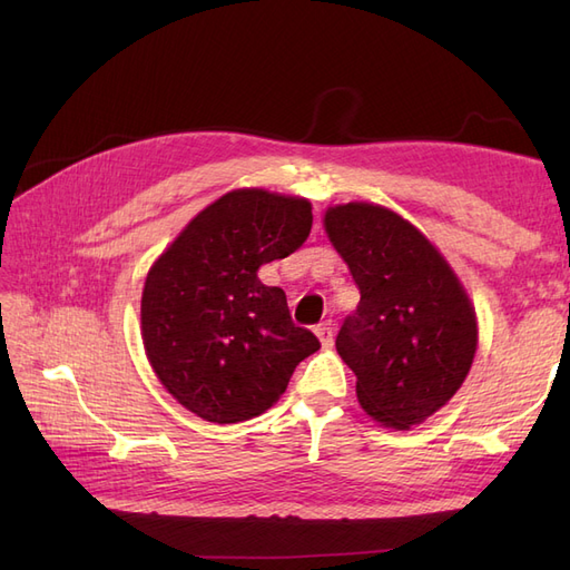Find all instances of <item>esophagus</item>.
Listing matches in <instances>:
<instances>
[{"mask_svg":"<svg viewBox=\"0 0 570 570\" xmlns=\"http://www.w3.org/2000/svg\"><path fill=\"white\" fill-rule=\"evenodd\" d=\"M316 335H318V340H321V347H323V350H331V347H333V342H335V327H333L331 321H325V323L316 325Z\"/></svg>","mask_w":570,"mask_h":570,"instance_id":"34e87169","label":"esophagus"}]
</instances>
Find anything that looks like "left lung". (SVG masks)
<instances>
[{
  "label": "left lung",
  "instance_id": "1",
  "mask_svg": "<svg viewBox=\"0 0 570 570\" xmlns=\"http://www.w3.org/2000/svg\"><path fill=\"white\" fill-rule=\"evenodd\" d=\"M323 228L361 292L337 354L356 400L387 430L433 416L463 385L478 350V316L444 254L387 206H327Z\"/></svg>",
  "mask_w": 570,
  "mask_h": 570
}]
</instances>
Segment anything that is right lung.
<instances>
[{"mask_svg":"<svg viewBox=\"0 0 570 570\" xmlns=\"http://www.w3.org/2000/svg\"><path fill=\"white\" fill-rule=\"evenodd\" d=\"M312 202L262 187L230 189L202 209L151 264L140 302L145 354L159 383L209 423L262 416L321 344L289 318L258 268L312 233Z\"/></svg>","mask_w":570,"mask_h":570,"instance_id":"1","label":"right lung"}]
</instances>
